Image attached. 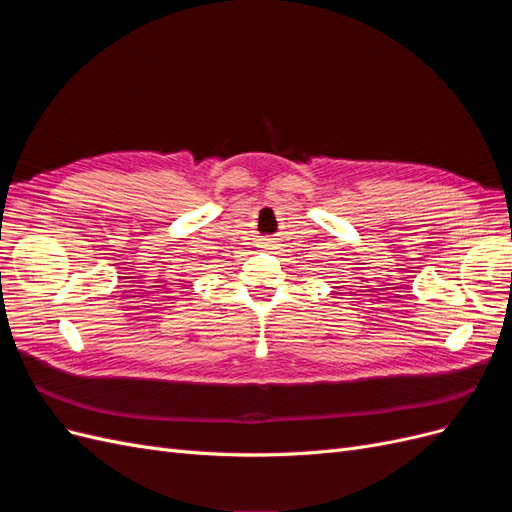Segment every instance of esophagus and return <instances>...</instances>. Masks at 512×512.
Masks as SVG:
<instances>
[{
	"instance_id": "obj_1",
	"label": "esophagus",
	"mask_w": 512,
	"mask_h": 512,
	"mask_svg": "<svg viewBox=\"0 0 512 512\" xmlns=\"http://www.w3.org/2000/svg\"><path fill=\"white\" fill-rule=\"evenodd\" d=\"M262 245H269V239H262Z\"/></svg>"
}]
</instances>
